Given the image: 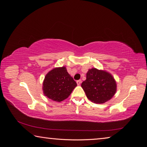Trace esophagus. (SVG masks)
<instances>
[{"instance_id": "obj_1", "label": "esophagus", "mask_w": 147, "mask_h": 147, "mask_svg": "<svg viewBox=\"0 0 147 147\" xmlns=\"http://www.w3.org/2000/svg\"><path fill=\"white\" fill-rule=\"evenodd\" d=\"M81 83H82V80H77V83L78 85H80V84H81Z\"/></svg>"}]
</instances>
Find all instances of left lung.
<instances>
[{
  "label": "left lung",
  "instance_id": "obj_1",
  "mask_svg": "<svg viewBox=\"0 0 147 147\" xmlns=\"http://www.w3.org/2000/svg\"><path fill=\"white\" fill-rule=\"evenodd\" d=\"M82 87L89 100L104 104L110 100L117 91V83L112 74L96 68L89 69Z\"/></svg>",
  "mask_w": 147,
  "mask_h": 147
}]
</instances>
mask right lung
Returning <instances> with one entry per match:
<instances>
[{"instance_id": "obj_1", "label": "right lung", "mask_w": 147, "mask_h": 147, "mask_svg": "<svg viewBox=\"0 0 147 147\" xmlns=\"http://www.w3.org/2000/svg\"><path fill=\"white\" fill-rule=\"evenodd\" d=\"M77 86V83L69 74L65 67H61L48 72L44 78L42 90L48 98L61 102L67 98Z\"/></svg>"}]
</instances>
